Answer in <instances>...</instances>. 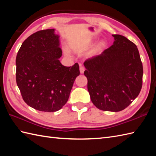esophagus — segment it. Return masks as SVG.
Instances as JSON below:
<instances>
[{"label": "esophagus", "instance_id": "obj_1", "mask_svg": "<svg viewBox=\"0 0 156 156\" xmlns=\"http://www.w3.org/2000/svg\"><path fill=\"white\" fill-rule=\"evenodd\" d=\"M84 70H85V68L84 67V66H80V72L81 74H83Z\"/></svg>", "mask_w": 156, "mask_h": 156}]
</instances>
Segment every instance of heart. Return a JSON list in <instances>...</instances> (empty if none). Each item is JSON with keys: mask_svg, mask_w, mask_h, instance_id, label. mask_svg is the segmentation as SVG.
Returning <instances> with one entry per match:
<instances>
[{"mask_svg": "<svg viewBox=\"0 0 156 156\" xmlns=\"http://www.w3.org/2000/svg\"><path fill=\"white\" fill-rule=\"evenodd\" d=\"M106 46V43L104 41H101L98 43V44L95 46L94 51V52H98L100 51L101 50H102V49H104Z\"/></svg>", "mask_w": 156, "mask_h": 156, "instance_id": "b5f03b06", "label": "heart"}]
</instances>
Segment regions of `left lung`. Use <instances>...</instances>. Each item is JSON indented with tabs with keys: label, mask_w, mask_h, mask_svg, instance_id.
<instances>
[{
	"label": "left lung",
	"mask_w": 156,
	"mask_h": 156,
	"mask_svg": "<svg viewBox=\"0 0 156 156\" xmlns=\"http://www.w3.org/2000/svg\"><path fill=\"white\" fill-rule=\"evenodd\" d=\"M112 36L115 41L110 48L84 62V74L95 107L118 112L140 94L144 71L136 45L122 35Z\"/></svg>",
	"instance_id": "left-lung-1"
}]
</instances>
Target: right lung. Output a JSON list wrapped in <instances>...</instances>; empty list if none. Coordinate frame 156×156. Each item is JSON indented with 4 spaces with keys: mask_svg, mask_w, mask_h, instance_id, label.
<instances>
[{
    "mask_svg": "<svg viewBox=\"0 0 156 156\" xmlns=\"http://www.w3.org/2000/svg\"><path fill=\"white\" fill-rule=\"evenodd\" d=\"M59 37L54 29L37 31L23 41L16 55V84L23 101L39 111L64 107L80 74L78 63L67 67L59 62Z\"/></svg>",
    "mask_w": 156,
    "mask_h": 156,
    "instance_id": "1",
    "label": "right lung"
}]
</instances>
